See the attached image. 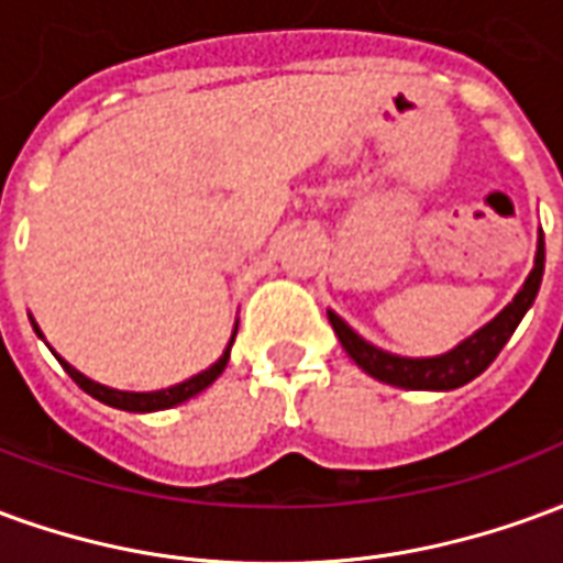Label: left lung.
I'll use <instances>...</instances> for the list:
<instances>
[{
    "mask_svg": "<svg viewBox=\"0 0 563 563\" xmlns=\"http://www.w3.org/2000/svg\"><path fill=\"white\" fill-rule=\"evenodd\" d=\"M543 268L545 244L543 232H540V238H537L533 268L531 274H528L525 286L516 292V298H512L488 325H483L479 331H473L467 341H461L455 350H449V353L443 355H431V358H407V355L386 353V350H379L374 343H367L365 338H358L334 310H329V322L331 329H334V334L341 338V346L346 350V355H350L365 374L379 379V383H389V386H398V389L413 391L459 389L464 383H471L473 377H479L485 367L495 362L497 353L507 346V341L512 338V331L519 329L521 317L531 310L533 298L540 292Z\"/></svg>",
    "mask_w": 563,
    "mask_h": 563,
    "instance_id": "left-lung-1",
    "label": "left lung"
}]
</instances>
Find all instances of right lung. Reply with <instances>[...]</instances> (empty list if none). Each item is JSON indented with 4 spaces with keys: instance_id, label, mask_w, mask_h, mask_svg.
I'll return each instance as SVG.
<instances>
[{
    "instance_id": "obj_1",
    "label": "right lung",
    "mask_w": 563,
    "mask_h": 563,
    "mask_svg": "<svg viewBox=\"0 0 563 563\" xmlns=\"http://www.w3.org/2000/svg\"><path fill=\"white\" fill-rule=\"evenodd\" d=\"M32 329H35V334L44 341L42 329L32 322ZM234 334H238V325H234ZM234 334L232 341H229V346H225V353L213 362V365L208 367V371H201V374H196V377L184 379V383H177V386H172V389H159V391H120V389H108V386H102V383H96V379L84 377L78 367H71L63 358V355H56L54 350L51 353L59 358V365L66 367V374L75 383H78L80 389L87 391V395H92L96 401L108 404V407H117V410H129V413H156V410H168V407H177V404L189 401V398H196L198 391H205L213 383V379L220 377L222 371H225V365H229V353H232V343H234Z\"/></svg>"
}]
</instances>
